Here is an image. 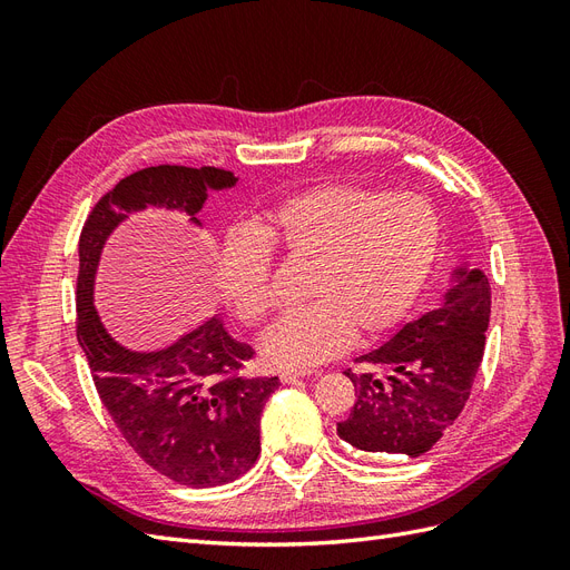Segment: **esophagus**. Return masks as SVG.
Listing matches in <instances>:
<instances>
[{"label": "esophagus", "mask_w": 570, "mask_h": 570, "mask_svg": "<svg viewBox=\"0 0 570 570\" xmlns=\"http://www.w3.org/2000/svg\"><path fill=\"white\" fill-rule=\"evenodd\" d=\"M304 375H308L306 371H283L281 373V381L285 383V385H295V383H299Z\"/></svg>", "instance_id": "1"}]
</instances>
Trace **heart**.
Listing matches in <instances>:
<instances>
[{"mask_svg": "<svg viewBox=\"0 0 570 570\" xmlns=\"http://www.w3.org/2000/svg\"><path fill=\"white\" fill-rule=\"evenodd\" d=\"M440 220L421 195L321 185L275 204L252 233L223 239L214 281L228 314L258 325L271 312V252L312 264L299 312L262 344L273 368H308L347 350L354 333L383 335L416 302L433 268Z\"/></svg>", "mask_w": 570, "mask_h": 570, "instance_id": "heart-1", "label": "heart"}]
</instances>
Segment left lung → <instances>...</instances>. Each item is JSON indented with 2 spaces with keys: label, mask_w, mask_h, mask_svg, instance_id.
<instances>
[{
  "label": "left lung",
  "mask_w": 570,
  "mask_h": 570,
  "mask_svg": "<svg viewBox=\"0 0 570 570\" xmlns=\"http://www.w3.org/2000/svg\"><path fill=\"white\" fill-rule=\"evenodd\" d=\"M452 278L440 308L358 356V373L344 371L356 400L337 435L358 452L421 456L469 402L485 352L492 292L478 268L456 266Z\"/></svg>",
  "instance_id": "obj_1"
}]
</instances>
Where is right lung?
Instances as JSON below:
<instances>
[{"label":"right lung","instance_id":"obj_1","mask_svg":"<svg viewBox=\"0 0 570 570\" xmlns=\"http://www.w3.org/2000/svg\"><path fill=\"white\" fill-rule=\"evenodd\" d=\"M235 185L230 170L214 166L142 168L95 204L78 245L76 327L99 400L137 456L187 488L226 485L252 469L262 452V411L281 381L239 375L254 350L235 340L220 316L164 350L126 347L99 318L95 278L105 245L130 214L154 206L202 226L197 214L209 193Z\"/></svg>","mask_w":570,"mask_h":570}]
</instances>
